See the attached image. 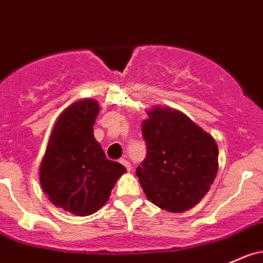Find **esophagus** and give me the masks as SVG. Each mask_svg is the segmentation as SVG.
<instances>
[{
    "label": "esophagus",
    "instance_id": "obj_1",
    "mask_svg": "<svg viewBox=\"0 0 263 263\" xmlns=\"http://www.w3.org/2000/svg\"><path fill=\"white\" fill-rule=\"evenodd\" d=\"M120 163H122L123 166L126 167L127 171H131V164H129V162H128V161L126 160V158H121V160H120Z\"/></svg>",
    "mask_w": 263,
    "mask_h": 263
}]
</instances>
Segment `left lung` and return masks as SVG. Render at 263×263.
I'll return each instance as SVG.
<instances>
[{
    "label": "left lung",
    "instance_id": "1",
    "mask_svg": "<svg viewBox=\"0 0 263 263\" xmlns=\"http://www.w3.org/2000/svg\"><path fill=\"white\" fill-rule=\"evenodd\" d=\"M142 135L147 155L136 175L147 198L181 213L209 192L218 170V147L186 115L170 107L147 109Z\"/></svg>",
    "mask_w": 263,
    "mask_h": 263
}]
</instances>
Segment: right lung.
I'll return each instance as SVG.
<instances>
[{
	"label": "right lung",
	"instance_id": "add662e5",
	"mask_svg": "<svg viewBox=\"0 0 263 263\" xmlns=\"http://www.w3.org/2000/svg\"><path fill=\"white\" fill-rule=\"evenodd\" d=\"M99 112L97 101L89 99L66 108L54 123L40 167L48 200L76 216L99 211L126 172L125 166L107 160L93 136Z\"/></svg>",
	"mask_w": 263,
	"mask_h": 263
}]
</instances>
